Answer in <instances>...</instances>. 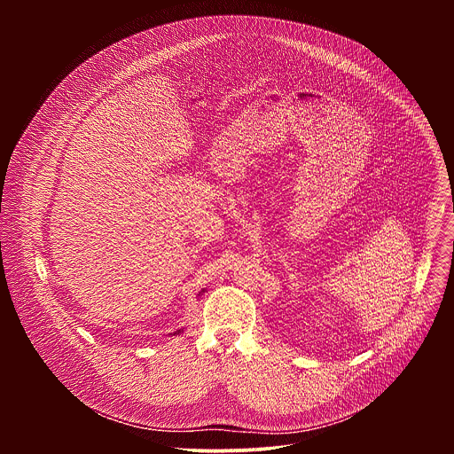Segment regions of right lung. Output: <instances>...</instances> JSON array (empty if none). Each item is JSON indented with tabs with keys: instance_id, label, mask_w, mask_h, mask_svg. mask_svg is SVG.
Returning <instances> with one entry per match:
<instances>
[{
	"instance_id": "add662e5",
	"label": "right lung",
	"mask_w": 454,
	"mask_h": 454,
	"mask_svg": "<svg viewBox=\"0 0 454 454\" xmlns=\"http://www.w3.org/2000/svg\"><path fill=\"white\" fill-rule=\"evenodd\" d=\"M179 333H181V329H179V331H176V333H174V334H179Z\"/></svg>"
}]
</instances>
